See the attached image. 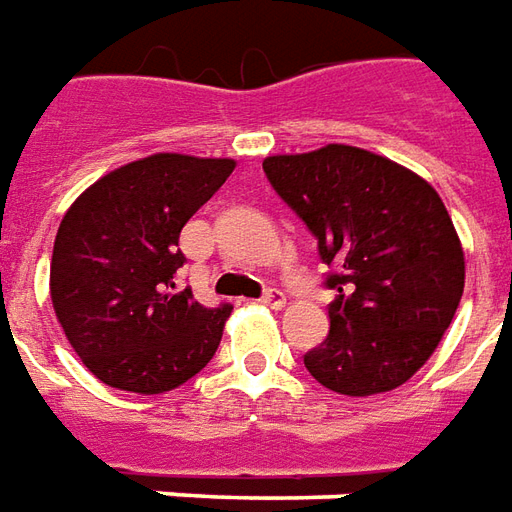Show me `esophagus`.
<instances>
[{"label":"esophagus","instance_id":"1","mask_svg":"<svg viewBox=\"0 0 512 512\" xmlns=\"http://www.w3.org/2000/svg\"><path fill=\"white\" fill-rule=\"evenodd\" d=\"M259 303H264V306H270V308H284L286 295L281 292V289H267V292L259 297Z\"/></svg>","mask_w":512,"mask_h":512}]
</instances>
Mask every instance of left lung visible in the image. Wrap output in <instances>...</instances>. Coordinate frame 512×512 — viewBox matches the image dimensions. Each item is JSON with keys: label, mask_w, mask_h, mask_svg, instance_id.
I'll list each match as a JSON object with an SVG mask.
<instances>
[{"label": "left lung", "mask_w": 512, "mask_h": 512, "mask_svg": "<svg viewBox=\"0 0 512 512\" xmlns=\"http://www.w3.org/2000/svg\"><path fill=\"white\" fill-rule=\"evenodd\" d=\"M262 165L333 267L331 331L303 355L311 378L347 397L402 386L433 355L463 295L466 262L444 201L413 170L342 143Z\"/></svg>", "instance_id": "8db88e82"}]
</instances>
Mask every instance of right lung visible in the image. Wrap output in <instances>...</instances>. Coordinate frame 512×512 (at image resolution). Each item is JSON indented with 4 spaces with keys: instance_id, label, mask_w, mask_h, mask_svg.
I'll return each instance as SVG.
<instances>
[{
    "instance_id": "obj_1",
    "label": "right lung",
    "mask_w": 512,
    "mask_h": 512,
    "mask_svg": "<svg viewBox=\"0 0 512 512\" xmlns=\"http://www.w3.org/2000/svg\"><path fill=\"white\" fill-rule=\"evenodd\" d=\"M234 159L154 154L101 176L57 228L52 306L65 339L112 389L162 394L198 375L231 306L176 292L179 234L234 170Z\"/></svg>"
}]
</instances>
